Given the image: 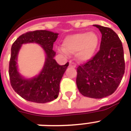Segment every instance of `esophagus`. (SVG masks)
<instances>
[{"label":"esophagus","instance_id":"obj_1","mask_svg":"<svg viewBox=\"0 0 131 131\" xmlns=\"http://www.w3.org/2000/svg\"><path fill=\"white\" fill-rule=\"evenodd\" d=\"M69 67L71 68H75V67H76L75 63H74V62H71V61H70L69 62Z\"/></svg>","mask_w":131,"mask_h":131}]
</instances>
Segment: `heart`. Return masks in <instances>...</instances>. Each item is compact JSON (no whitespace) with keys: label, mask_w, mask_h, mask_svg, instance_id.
<instances>
[{"label":"heart","mask_w":131,"mask_h":131,"mask_svg":"<svg viewBox=\"0 0 131 131\" xmlns=\"http://www.w3.org/2000/svg\"><path fill=\"white\" fill-rule=\"evenodd\" d=\"M99 38L93 31L88 32H78L67 36L62 41V53L74 54L81 62H86L91 59L97 49Z\"/></svg>","instance_id":"1"}]
</instances>
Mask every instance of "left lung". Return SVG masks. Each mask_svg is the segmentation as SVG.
I'll list each match as a JSON object with an SVG mask.
<instances>
[{
  "label": "left lung",
  "mask_w": 131,
  "mask_h": 131,
  "mask_svg": "<svg viewBox=\"0 0 131 131\" xmlns=\"http://www.w3.org/2000/svg\"><path fill=\"white\" fill-rule=\"evenodd\" d=\"M102 34L100 50L77 69L76 84L84 96L102 99L114 93L125 71L124 50L118 35L112 29L99 25Z\"/></svg>",
  "instance_id": "8db88e82"
}]
</instances>
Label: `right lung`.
<instances>
[{"mask_svg": "<svg viewBox=\"0 0 131 131\" xmlns=\"http://www.w3.org/2000/svg\"><path fill=\"white\" fill-rule=\"evenodd\" d=\"M58 35V33L43 30L30 31L19 36L12 45L9 67L10 83L15 92L26 101L45 103L58 96L60 82L69 62L64 65H59L53 58L56 52L53 50V44ZM28 42L39 44L46 53L43 69L39 76L31 79L22 78L16 65L17 54L21 45Z\"/></svg>", "mask_w": 131, "mask_h": 131, "instance_id": "obj_1", "label": "right lung"}]
</instances>
